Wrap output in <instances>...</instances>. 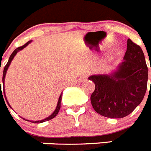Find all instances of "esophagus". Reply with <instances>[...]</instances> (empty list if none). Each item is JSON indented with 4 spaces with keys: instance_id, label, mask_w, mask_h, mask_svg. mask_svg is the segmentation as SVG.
<instances>
[{
    "instance_id": "34e87169",
    "label": "esophagus",
    "mask_w": 151,
    "mask_h": 151,
    "mask_svg": "<svg viewBox=\"0 0 151 151\" xmlns=\"http://www.w3.org/2000/svg\"><path fill=\"white\" fill-rule=\"evenodd\" d=\"M85 78H86V77H82V78L80 79V82H82V81H83L84 79H85Z\"/></svg>"
}]
</instances>
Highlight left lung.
<instances>
[{
	"label": "left lung",
	"instance_id": "left-lung-1",
	"mask_svg": "<svg viewBox=\"0 0 151 151\" xmlns=\"http://www.w3.org/2000/svg\"><path fill=\"white\" fill-rule=\"evenodd\" d=\"M123 60L112 73L88 77L95 84L91 96L92 106L108 118H123L130 114L146 93L148 69L145 54L141 47L129 38Z\"/></svg>",
	"mask_w": 151,
	"mask_h": 151
}]
</instances>
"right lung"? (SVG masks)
<instances>
[{"label":"right lung","mask_w":151,"mask_h":151,"mask_svg":"<svg viewBox=\"0 0 151 151\" xmlns=\"http://www.w3.org/2000/svg\"><path fill=\"white\" fill-rule=\"evenodd\" d=\"M32 41H28L27 43H26L24 45H22V46L21 47H17V49H15V50H13V52L12 53V54L10 55V58H9V60H8L7 63H6V65L5 66L4 69V72H3V78H2V82H3V88H4V97H5V99H6V103H7L8 106H10V108H12L11 106H10V104L8 103L7 100H6V95H5V91H4V81H5V76H6V71H7L8 68H9V66H10V63H11L12 60H13V58H14V57H15L16 55H17V54L18 53L19 50H22L23 48H25L26 47H27L28 45H29V44L31 43ZM1 70V69H0ZM0 88L1 89V80H0ZM61 100H62V93H61L60 96L59 97V100H58V102H57V106H56V109L55 110H54V112H53V113H52L51 115L49 116L48 117H47V118H45V119H42V120H38V121H30V122H33V123H41V122H46V121H48V120H50V119H52L53 118H54V117L56 116L58 114V113H59V110L60 109V103H61ZM23 119V118H22ZM26 120V119H25ZM29 121V120H27Z\"/></svg>","instance_id":"add662e5"}]
</instances>
